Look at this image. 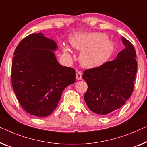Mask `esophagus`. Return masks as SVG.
Here are the masks:
<instances>
[{
	"label": "esophagus",
	"instance_id": "esophagus-1",
	"mask_svg": "<svg viewBox=\"0 0 147 147\" xmlns=\"http://www.w3.org/2000/svg\"><path fill=\"white\" fill-rule=\"evenodd\" d=\"M76 78L77 80H81L82 79V74L80 72H78L76 74Z\"/></svg>",
	"mask_w": 147,
	"mask_h": 147
}]
</instances>
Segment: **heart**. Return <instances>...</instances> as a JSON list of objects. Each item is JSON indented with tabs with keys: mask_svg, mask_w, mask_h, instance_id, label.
<instances>
[{
	"mask_svg": "<svg viewBox=\"0 0 147 147\" xmlns=\"http://www.w3.org/2000/svg\"><path fill=\"white\" fill-rule=\"evenodd\" d=\"M74 49L81 51L79 60L82 67L92 69L103 65L110 57L113 51L112 41L106 35L98 32L78 33L71 38ZM66 57L70 59L72 51L69 45L63 49Z\"/></svg>",
	"mask_w": 147,
	"mask_h": 147,
	"instance_id": "1",
	"label": "heart"
}]
</instances>
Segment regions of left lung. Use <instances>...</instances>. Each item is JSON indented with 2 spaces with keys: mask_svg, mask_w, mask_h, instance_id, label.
<instances>
[{
  "mask_svg": "<svg viewBox=\"0 0 147 147\" xmlns=\"http://www.w3.org/2000/svg\"><path fill=\"white\" fill-rule=\"evenodd\" d=\"M125 49L118 54L116 59L100 67L86 70L82 78L88 89L84 101L92 112L107 115L125 104L131 96L137 71L135 47L122 37Z\"/></svg>",
  "mask_w": 147,
  "mask_h": 147,
  "instance_id": "left-lung-1",
  "label": "left lung"
}]
</instances>
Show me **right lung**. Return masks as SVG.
I'll list each match as a JSON object with an SVG mask.
<instances>
[{
  "label": "right lung",
  "mask_w": 147,
  "mask_h": 147,
  "mask_svg": "<svg viewBox=\"0 0 147 147\" xmlns=\"http://www.w3.org/2000/svg\"><path fill=\"white\" fill-rule=\"evenodd\" d=\"M53 39L33 33L20 41L12 61V86L26 112L37 117L50 115L65 88L75 82L73 68L58 63Z\"/></svg>",
  "instance_id": "right-lung-1"
}]
</instances>
